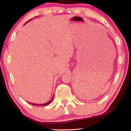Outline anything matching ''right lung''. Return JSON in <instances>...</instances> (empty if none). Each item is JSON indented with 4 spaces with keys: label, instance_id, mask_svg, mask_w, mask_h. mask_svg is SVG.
Returning <instances> with one entry per match:
<instances>
[{
    "label": "right lung",
    "instance_id": "right-lung-1",
    "mask_svg": "<svg viewBox=\"0 0 131 131\" xmlns=\"http://www.w3.org/2000/svg\"><path fill=\"white\" fill-rule=\"evenodd\" d=\"M53 97H52V98L51 99V100H50V101L49 102H48L47 103H43V104H40V105H44V106H46V105H49V103H50L52 101V100H53ZM31 104H32V105H38V104H36V103H31Z\"/></svg>",
    "mask_w": 131,
    "mask_h": 131
}]
</instances>
